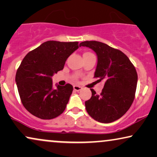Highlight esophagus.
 <instances>
[{"label":"esophagus","mask_w":157,"mask_h":157,"mask_svg":"<svg viewBox=\"0 0 157 157\" xmlns=\"http://www.w3.org/2000/svg\"><path fill=\"white\" fill-rule=\"evenodd\" d=\"M82 87L81 86H79V85H74V86H73V89H74L75 91H80L82 90Z\"/></svg>","instance_id":"34e87169"}]
</instances>
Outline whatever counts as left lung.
Wrapping results in <instances>:
<instances>
[{
  "mask_svg": "<svg viewBox=\"0 0 157 157\" xmlns=\"http://www.w3.org/2000/svg\"><path fill=\"white\" fill-rule=\"evenodd\" d=\"M80 47L93 49L98 57L94 77L105 82L101 93L90 89V99L85 101L90 116L98 122L108 124L122 117L132 105L138 75L128 57L118 49L97 41L81 42Z\"/></svg>",
  "mask_w": 157,
  "mask_h": 157,
  "instance_id": "left-lung-1",
  "label": "left lung"
}]
</instances>
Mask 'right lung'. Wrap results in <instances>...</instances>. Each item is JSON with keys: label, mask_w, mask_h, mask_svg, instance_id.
<instances>
[{"label": "right lung", "mask_w": 157, "mask_h": 157, "mask_svg": "<svg viewBox=\"0 0 157 157\" xmlns=\"http://www.w3.org/2000/svg\"><path fill=\"white\" fill-rule=\"evenodd\" d=\"M79 48L78 42L47 41L29 52L16 75V82L24 108L41 119L61 115L72 93V85H56L52 76L63 70L67 58Z\"/></svg>", "instance_id": "1"}]
</instances>
